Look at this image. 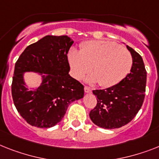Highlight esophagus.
<instances>
[{"mask_svg":"<svg viewBox=\"0 0 159 159\" xmlns=\"http://www.w3.org/2000/svg\"><path fill=\"white\" fill-rule=\"evenodd\" d=\"M84 92L86 93H92V89H90L89 87H87V86H85L84 87Z\"/></svg>","mask_w":159,"mask_h":159,"instance_id":"1","label":"esophagus"}]
</instances>
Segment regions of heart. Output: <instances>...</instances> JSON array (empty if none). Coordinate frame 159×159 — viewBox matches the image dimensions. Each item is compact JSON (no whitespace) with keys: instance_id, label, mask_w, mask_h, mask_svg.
Returning <instances> with one entry per match:
<instances>
[{"instance_id":"1","label":"heart","mask_w":159,"mask_h":159,"mask_svg":"<svg viewBox=\"0 0 159 159\" xmlns=\"http://www.w3.org/2000/svg\"><path fill=\"white\" fill-rule=\"evenodd\" d=\"M68 61L72 74L81 79L92 68L93 74L87 77L89 83H99L102 87L110 88L123 80L132 65L131 53L114 42L91 40L82 44L81 50L71 48Z\"/></svg>"}]
</instances>
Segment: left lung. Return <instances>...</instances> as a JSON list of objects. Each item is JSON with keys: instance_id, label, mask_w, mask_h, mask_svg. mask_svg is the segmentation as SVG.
<instances>
[{"instance_id": "1", "label": "left lung", "mask_w": 159, "mask_h": 159, "mask_svg": "<svg viewBox=\"0 0 159 159\" xmlns=\"http://www.w3.org/2000/svg\"><path fill=\"white\" fill-rule=\"evenodd\" d=\"M132 57L130 73L119 84L93 90L98 104L89 113L94 124L106 129L121 128L134 119L145 98L146 70L141 56L127 45Z\"/></svg>"}]
</instances>
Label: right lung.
Instances as JSON below:
<instances>
[{
	"label": "right lung",
	"instance_id": "right-lung-1",
	"mask_svg": "<svg viewBox=\"0 0 159 159\" xmlns=\"http://www.w3.org/2000/svg\"><path fill=\"white\" fill-rule=\"evenodd\" d=\"M73 43L67 35H45L25 48L16 61L12 97L17 111L30 125L52 128L62 119L71 102L84 98V86L69 75L67 53ZM26 72L41 75L40 86L28 89Z\"/></svg>",
	"mask_w": 159,
	"mask_h": 159
}]
</instances>
